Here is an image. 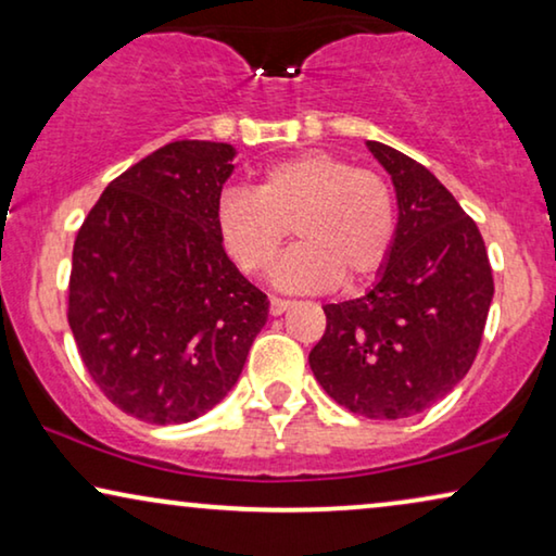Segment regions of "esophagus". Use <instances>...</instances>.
<instances>
[{
  "mask_svg": "<svg viewBox=\"0 0 556 556\" xmlns=\"http://www.w3.org/2000/svg\"><path fill=\"white\" fill-rule=\"evenodd\" d=\"M293 306V301H286V299H270V314L273 316H280L283 311H288Z\"/></svg>",
  "mask_w": 556,
  "mask_h": 556,
  "instance_id": "esophagus-1",
  "label": "esophagus"
}]
</instances>
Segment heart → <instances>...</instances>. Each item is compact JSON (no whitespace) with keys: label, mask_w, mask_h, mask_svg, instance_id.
<instances>
[{"label":"heart","mask_w":556,"mask_h":556,"mask_svg":"<svg viewBox=\"0 0 556 556\" xmlns=\"http://www.w3.org/2000/svg\"><path fill=\"white\" fill-rule=\"evenodd\" d=\"M225 250L240 270L257 276L276 261L273 280L283 291L316 293L375 273L394 240V200L377 172L354 169L326 151L283 159L263 172L255 189L230 187L217 202Z\"/></svg>","instance_id":"heart-1"}]
</instances>
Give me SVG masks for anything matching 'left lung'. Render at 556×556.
Listing matches in <instances>:
<instances>
[{
	"instance_id": "1",
	"label": "left lung",
	"mask_w": 556,
	"mask_h": 556,
	"mask_svg": "<svg viewBox=\"0 0 556 556\" xmlns=\"http://www.w3.org/2000/svg\"><path fill=\"white\" fill-rule=\"evenodd\" d=\"M397 194V227L377 283L324 306L311 349L316 382L369 420H400L443 400L473 364L493 301L489 253L455 197L415 159L367 141Z\"/></svg>"
}]
</instances>
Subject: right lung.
<instances>
[{"instance_id":"right-lung-1","label":"right lung","mask_w":556,"mask_h":556,"mask_svg":"<svg viewBox=\"0 0 556 556\" xmlns=\"http://www.w3.org/2000/svg\"><path fill=\"white\" fill-rule=\"evenodd\" d=\"M235 154L166 143L105 187L75 238L67 324L80 359L143 422H192L223 402L268 321V295L219 238Z\"/></svg>"}]
</instances>
